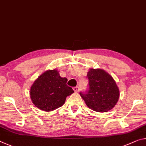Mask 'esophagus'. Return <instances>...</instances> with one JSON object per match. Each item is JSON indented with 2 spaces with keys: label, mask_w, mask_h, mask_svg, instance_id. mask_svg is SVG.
Instances as JSON below:
<instances>
[{
  "label": "esophagus",
  "mask_w": 146,
  "mask_h": 146,
  "mask_svg": "<svg viewBox=\"0 0 146 146\" xmlns=\"http://www.w3.org/2000/svg\"><path fill=\"white\" fill-rule=\"evenodd\" d=\"M73 90L75 92H78V90H79V87L78 86H76V87H74L73 88Z\"/></svg>",
  "instance_id": "esophagus-1"
}]
</instances>
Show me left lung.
I'll use <instances>...</instances> for the list:
<instances>
[{"instance_id":"8db88e82","label":"left lung","mask_w":146,"mask_h":146,"mask_svg":"<svg viewBox=\"0 0 146 146\" xmlns=\"http://www.w3.org/2000/svg\"><path fill=\"white\" fill-rule=\"evenodd\" d=\"M87 77L89 90L80 95L88 107L99 112L114 108L119 100V90L112 76L103 69L90 68Z\"/></svg>"}]
</instances>
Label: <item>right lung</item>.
<instances>
[{"label": "right lung", "instance_id": "1", "mask_svg": "<svg viewBox=\"0 0 146 146\" xmlns=\"http://www.w3.org/2000/svg\"><path fill=\"white\" fill-rule=\"evenodd\" d=\"M68 79L61 77L56 69L47 70L34 82L30 90L32 103L45 112L60 107L66 98L74 91L66 84Z\"/></svg>", "mask_w": 146, "mask_h": 146}]
</instances>
